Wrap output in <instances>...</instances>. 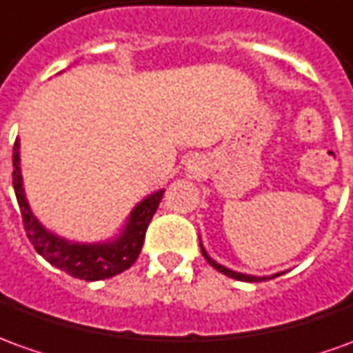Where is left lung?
<instances>
[{"label": "left lung", "mask_w": 353, "mask_h": 353, "mask_svg": "<svg viewBox=\"0 0 353 353\" xmlns=\"http://www.w3.org/2000/svg\"><path fill=\"white\" fill-rule=\"evenodd\" d=\"M201 254H203V257L208 259L211 267H215L219 273L227 274V276H230V279H236V281H246V283H259V281H267L265 276H263V279H259V276H250V274L236 273V271H230V269H227V267H223V265L215 263V261H213V259H211V257H209V255L203 252V248H201ZM274 276H276V274H274ZM274 276H271V279H274Z\"/></svg>", "instance_id": "8db88e82"}]
</instances>
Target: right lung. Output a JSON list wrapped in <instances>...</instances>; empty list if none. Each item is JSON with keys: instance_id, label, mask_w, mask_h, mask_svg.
<instances>
[{"instance_id": "right-lung-1", "label": "right lung", "mask_w": 353, "mask_h": 353, "mask_svg": "<svg viewBox=\"0 0 353 353\" xmlns=\"http://www.w3.org/2000/svg\"><path fill=\"white\" fill-rule=\"evenodd\" d=\"M13 188L19 209L23 215V225L26 236L32 242L34 250L46 257L53 267L69 273L80 281H101L115 274L123 273L128 267H132L144 246L145 230L150 221L159 208L163 198V190L155 192L150 198L140 201L132 215L128 219L125 232L119 240L109 244H72L63 238L48 232L36 221L32 211L28 208V201L24 198L23 176H21V159H19V142L13 145Z\"/></svg>"}]
</instances>
